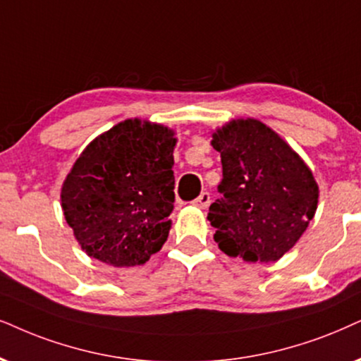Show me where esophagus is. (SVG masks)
I'll return each mask as SVG.
<instances>
[{"label":"esophagus","mask_w":361,"mask_h":361,"mask_svg":"<svg viewBox=\"0 0 361 361\" xmlns=\"http://www.w3.org/2000/svg\"><path fill=\"white\" fill-rule=\"evenodd\" d=\"M209 202H212V198H209V193H202L193 202V207H196V208H207L208 204H209Z\"/></svg>","instance_id":"1"}]
</instances>
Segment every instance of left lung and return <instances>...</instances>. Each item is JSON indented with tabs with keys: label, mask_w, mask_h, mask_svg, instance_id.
<instances>
[{
	"label": "left lung",
	"mask_w": 361,
	"mask_h": 361,
	"mask_svg": "<svg viewBox=\"0 0 361 361\" xmlns=\"http://www.w3.org/2000/svg\"><path fill=\"white\" fill-rule=\"evenodd\" d=\"M220 152L221 196L208 220L228 257L246 263L280 259L302 238L318 207V183L293 148L255 118H236L213 131Z\"/></svg>",
	"instance_id": "1"
}]
</instances>
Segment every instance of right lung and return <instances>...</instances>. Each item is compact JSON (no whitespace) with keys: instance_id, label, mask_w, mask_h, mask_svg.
<instances>
[{"instance_id":"obj_1","label":"right lung","mask_w":361,"mask_h":361,"mask_svg":"<svg viewBox=\"0 0 361 361\" xmlns=\"http://www.w3.org/2000/svg\"><path fill=\"white\" fill-rule=\"evenodd\" d=\"M175 131L130 118L86 147L61 186L81 250L111 267L145 264L161 250L175 202Z\"/></svg>"}]
</instances>
